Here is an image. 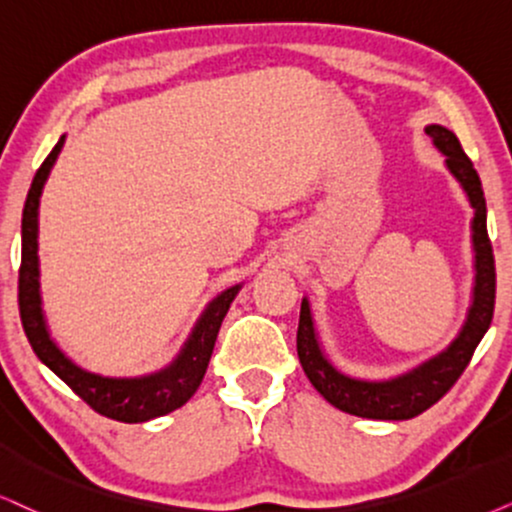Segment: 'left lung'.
<instances>
[{"label":"left lung","instance_id":"obj_1","mask_svg":"<svg viewBox=\"0 0 512 512\" xmlns=\"http://www.w3.org/2000/svg\"><path fill=\"white\" fill-rule=\"evenodd\" d=\"M425 134L435 141V146L446 155V167L461 181L463 191L475 210L472 217V245H475V288L472 304L468 309L458 338L442 354L420 364L413 371L392 380H359L340 373L331 361L323 357L319 340H316L309 302L302 300L300 326H297V357L307 373L309 383L321 392V397L331 401L335 409L352 413V416L373 420H409L418 413L428 411L437 404L456 380L461 378L465 366L491 326L496 302V267L494 250L487 234V203L480 174L475 172L470 158L461 148V141L454 132L442 125L425 127Z\"/></svg>","mask_w":512,"mask_h":512}]
</instances>
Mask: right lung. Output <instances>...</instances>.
I'll return each mask as SVG.
<instances>
[{
  "label": "right lung",
  "instance_id": "right-lung-1",
  "mask_svg": "<svg viewBox=\"0 0 512 512\" xmlns=\"http://www.w3.org/2000/svg\"><path fill=\"white\" fill-rule=\"evenodd\" d=\"M63 141L51 148L44 163L32 179L28 198L23 208L21 224V269H18V309H21L23 331L28 335L32 352L47 364L58 378L66 383L82 401L101 416L120 420V423H144V420L165 416L193 397L203 380L205 368L210 364L212 349L226 312L241 286H234L217 295L200 316L196 328L186 340L179 357L163 371L144 375V378H103V375L89 373L75 366L56 342L49 338L47 323L42 314L40 297V262H37V215H40V196L51 167H54Z\"/></svg>",
  "mask_w": 512,
  "mask_h": 512
}]
</instances>
